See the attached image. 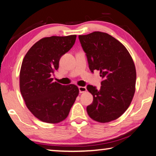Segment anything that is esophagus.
<instances>
[{
  "mask_svg": "<svg viewBox=\"0 0 156 156\" xmlns=\"http://www.w3.org/2000/svg\"><path fill=\"white\" fill-rule=\"evenodd\" d=\"M79 90H80V93H84V92L86 91V88L83 87V86H79Z\"/></svg>",
  "mask_w": 156,
  "mask_h": 156,
  "instance_id": "esophagus-1",
  "label": "esophagus"
}]
</instances>
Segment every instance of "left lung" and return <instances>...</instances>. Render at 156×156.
I'll list each match as a JSON object with an SVG mask.
<instances>
[{
	"label": "left lung",
	"instance_id": "8db88e82",
	"mask_svg": "<svg viewBox=\"0 0 156 156\" xmlns=\"http://www.w3.org/2000/svg\"><path fill=\"white\" fill-rule=\"evenodd\" d=\"M79 39L87 57L91 73L99 70L101 87L87 86L93 96L87 113L99 122H108L123 114L135 93L136 70L128 50L112 36L101 32L80 35Z\"/></svg>",
	"mask_w": 156,
	"mask_h": 156
}]
</instances>
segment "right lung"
Listing matches in <instances>:
<instances>
[{
    "mask_svg": "<svg viewBox=\"0 0 156 156\" xmlns=\"http://www.w3.org/2000/svg\"><path fill=\"white\" fill-rule=\"evenodd\" d=\"M76 36H52L39 40L28 50L20 72V90L27 108L41 121L58 123L68 115L79 94L74 84L54 82L61 56L75 44Z\"/></svg>",
    "mask_w": 156,
    "mask_h": 156,
    "instance_id": "obj_1",
    "label": "right lung"
}]
</instances>
